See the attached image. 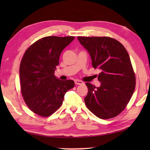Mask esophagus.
<instances>
[{
	"instance_id": "1",
	"label": "esophagus",
	"mask_w": 150,
	"mask_h": 150,
	"mask_svg": "<svg viewBox=\"0 0 150 150\" xmlns=\"http://www.w3.org/2000/svg\"><path fill=\"white\" fill-rule=\"evenodd\" d=\"M75 85H82V84H83V82L82 81L76 79V80H75Z\"/></svg>"
}]
</instances>
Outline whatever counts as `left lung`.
<instances>
[{"mask_svg":"<svg viewBox=\"0 0 150 150\" xmlns=\"http://www.w3.org/2000/svg\"><path fill=\"white\" fill-rule=\"evenodd\" d=\"M77 39L89 54L93 67L101 71L98 76L99 87L86 83L85 105L99 118L115 117L125 108L135 89L130 56L124 45L111 38L78 36Z\"/></svg>","mask_w":150,"mask_h":150,"instance_id":"1","label":"left lung"}]
</instances>
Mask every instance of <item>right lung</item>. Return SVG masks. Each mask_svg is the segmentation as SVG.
Instances as JSON below:
<instances>
[{
	"label": "right lung",
	"mask_w": 150,
	"mask_h": 150,
	"mask_svg": "<svg viewBox=\"0 0 150 150\" xmlns=\"http://www.w3.org/2000/svg\"><path fill=\"white\" fill-rule=\"evenodd\" d=\"M74 39L44 37L24 53L20 65L21 92L27 106L37 115H52L62 105L67 91L74 87L73 80L62 81L54 75L62 51Z\"/></svg>",
	"instance_id": "right-lung-1"
}]
</instances>
